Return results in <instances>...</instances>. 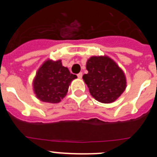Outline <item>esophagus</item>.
<instances>
[{"label":"esophagus","instance_id":"1","mask_svg":"<svg viewBox=\"0 0 157 157\" xmlns=\"http://www.w3.org/2000/svg\"><path fill=\"white\" fill-rule=\"evenodd\" d=\"M82 72H80V73H78V78H82Z\"/></svg>","mask_w":157,"mask_h":157}]
</instances>
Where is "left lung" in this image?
Wrapping results in <instances>:
<instances>
[{"label": "left lung", "mask_w": 157, "mask_h": 157, "mask_svg": "<svg viewBox=\"0 0 157 157\" xmlns=\"http://www.w3.org/2000/svg\"><path fill=\"white\" fill-rule=\"evenodd\" d=\"M88 73L82 78L93 98L99 102L110 104L116 101L127 87L123 71L108 56H93L87 60Z\"/></svg>", "instance_id": "left-lung-1"}]
</instances>
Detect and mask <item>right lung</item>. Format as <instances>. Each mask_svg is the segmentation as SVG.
I'll use <instances>...</instances> for the list:
<instances>
[{
	"label": "right lung",
	"mask_w": 157,
	"mask_h": 157,
	"mask_svg": "<svg viewBox=\"0 0 157 157\" xmlns=\"http://www.w3.org/2000/svg\"><path fill=\"white\" fill-rule=\"evenodd\" d=\"M75 75L71 74L61 60L47 59L37 70L33 80V90L37 99L43 102L56 104L67 95L69 86Z\"/></svg>",
	"instance_id": "1"
}]
</instances>
